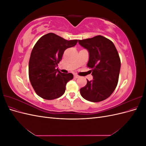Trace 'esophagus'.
Segmentation results:
<instances>
[{
    "label": "esophagus",
    "mask_w": 146,
    "mask_h": 146,
    "mask_svg": "<svg viewBox=\"0 0 146 146\" xmlns=\"http://www.w3.org/2000/svg\"><path fill=\"white\" fill-rule=\"evenodd\" d=\"M79 77H80V76H78V75H77V74H75V75H74V78H79Z\"/></svg>",
    "instance_id": "obj_1"
}]
</instances>
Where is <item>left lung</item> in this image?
Instances as JSON below:
<instances>
[{"instance_id":"8db88e82","label":"left lung","mask_w":146,"mask_h":146,"mask_svg":"<svg viewBox=\"0 0 146 146\" xmlns=\"http://www.w3.org/2000/svg\"><path fill=\"white\" fill-rule=\"evenodd\" d=\"M89 52L88 67L91 69L93 80H87L80 91L83 98L98 102L111 95L117 85L121 60L113 42L101 35L78 40Z\"/></svg>"}]
</instances>
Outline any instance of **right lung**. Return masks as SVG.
Returning <instances> with one entry per match:
<instances>
[{"mask_svg": "<svg viewBox=\"0 0 146 146\" xmlns=\"http://www.w3.org/2000/svg\"><path fill=\"white\" fill-rule=\"evenodd\" d=\"M77 39L66 40L49 33L42 36L33 47L29 64L31 84L36 93L46 100L57 99L65 92L66 85L74 76L56 69L66 48L74 47Z\"/></svg>", "mask_w": 146, "mask_h": 146, "instance_id": "add662e5", "label": "right lung"}]
</instances>
